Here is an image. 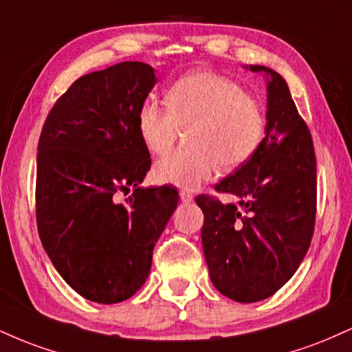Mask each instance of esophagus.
Segmentation results:
<instances>
[{
  "mask_svg": "<svg viewBox=\"0 0 352 352\" xmlns=\"http://www.w3.org/2000/svg\"><path fill=\"white\" fill-rule=\"evenodd\" d=\"M180 200L184 201V204H188V201L193 200V195L190 192H187V190H182V192H180Z\"/></svg>",
  "mask_w": 352,
  "mask_h": 352,
  "instance_id": "esophagus-1",
  "label": "esophagus"
}]
</instances>
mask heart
I'll return each mask as SVG.
<instances>
[{
    "instance_id": "1",
    "label": "heart",
    "mask_w": 352,
    "mask_h": 352,
    "mask_svg": "<svg viewBox=\"0 0 352 352\" xmlns=\"http://www.w3.org/2000/svg\"><path fill=\"white\" fill-rule=\"evenodd\" d=\"M167 107L145 99L137 109V132L153 153L172 147L180 129L192 127V151H175L153 165L155 182L195 188L218 167L235 168L254 155L265 139L266 116L235 80L212 71H193L177 79L165 94Z\"/></svg>"
}]
</instances>
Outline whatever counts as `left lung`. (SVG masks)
<instances>
[{"instance_id": "8db88e82", "label": "left lung", "mask_w": 352, "mask_h": 352, "mask_svg": "<svg viewBox=\"0 0 352 352\" xmlns=\"http://www.w3.org/2000/svg\"><path fill=\"white\" fill-rule=\"evenodd\" d=\"M265 139L250 160L215 185L235 204L199 195L201 245L210 280L238 302L270 298L293 276L308 252L316 217V155L308 125L286 80L265 66Z\"/></svg>"}]
</instances>
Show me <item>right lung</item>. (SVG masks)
<instances>
[{"instance_id":"right-lung-1","label":"right lung","mask_w":352,"mask_h":352,"mask_svg":"<svg viewBox=\"0 0 352 352\" xmlns=\"http://www.w3.org/2000/svg\"><path fill=\"white\" fill-rule=\"evenodd\" d=\"M155 82L153 67L139 60L82 76L52 106L39 137V238L64 281L100 305L139 292L179 204L170 187H139L151 153L137 132V109ZM131 186L126 204L117 202Z\"/></svg>"}]
</instances>
